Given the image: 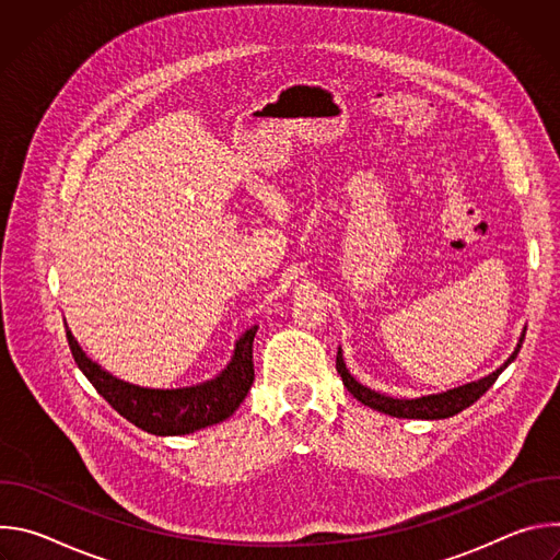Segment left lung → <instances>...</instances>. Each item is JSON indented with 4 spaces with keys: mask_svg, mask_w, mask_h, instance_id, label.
<instances>
[{
    "mask_svg": "<svg viewBox=\"0 0 560 560\" xmlns=\"http://www.w3.org/2000/svg\"><path fill=\"white\" fill-rule=\"evenodd\" d=\"M523 339H525V335L521 337L514 354L497 372L488 374L486 378L467 383V385H460V387L443 392V394H432V396H421V398H392V396L372 392L370 387H363L346 370V363H343V357H341V348L337 352V372L341 374L343 385L348 387V392L357 398V401H361L363 406H368L372 410H378L383 415L398 417V419H430V421L432 419H450V417L463 412L465 408H469L474 401H478V398H481L494 385L499 374L516 359V354H518V350L523 346Z\"/></svg>",
    "mask_w": 560,
    "mask_h": 560,
    "instance_id": "8db88e82",
    "label": "left lung"
}]
</instances>
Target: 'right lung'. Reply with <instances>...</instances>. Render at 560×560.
Here are the masks:
<instances>
[{
  "label": "right lung",
  "mask_w": 560,
  "mask_h": 560,
  "mask_svg": "<svg viewBox=\"0 0 560 560\" xmlns=\"http://www.w3.org/2000/svg\"><path fill=\"white\" fill-rule=\"evenodd\" d=\"M255 335L257 326L238 339L232 363L214 381L184 389H145L104 372L82 352L72 335L66 332L74 363L113 406V410L132 425L156 436L190 434L232 417V412L244 404L255 381Z\"/></svg>",
  "instance_id": "add662e5"
}]
</instances>
